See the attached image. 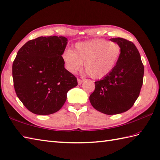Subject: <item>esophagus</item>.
I'll list each match as a JSON object with an SVG mask.
<instances>
[{
	"label": "esophagus",
	"mask_w": 160,
	"mask_h": 160,
	"mask_svg": "<svg viewBox=\"0 0 160 160\" xmlns=\"http://www.w3.org/2000/svg\"><path fill=\"white\" fill-rule=\"evenodd\" d=\"M84 81V79H80V78H78V84H81Z\"/></svg>",
	"instance_id": "obj_1"
}]
</instances>
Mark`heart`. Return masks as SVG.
<instances>
[{
    "mask_svg": "<svg viewBox=\"0 0 160 160\" xmlns=\"http://www.w3.org/2000/svg\"><path fill=\"white\" fill-rule=\"evenodd\" d=\"M121 53L122 47L118 43L94 39L76 43L74 51H65L62 58L67 69L71 73L80 71L84 62L87 73L94 79H100L113 71Z\"/></svg>",
    "mask_w": 160,
    "mask_h": 160,
    "instance_id": "obj_1",
    "label": "heart"
}]
</instances>
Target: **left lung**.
Here are the masks:
<instances>
[{"mask_svg": "<svg viewBox=\"0 0 160 160\" xmlns=\"http://www.w3.org/2000/svg\"><path fill=\"white\" fill-rule=\"evenodd\" d=\"M110 40L121 46V56L113 71L95 82L96 89L89 100L95 109L115 115L133 106L143 84L144 68L139 51L131 41L122 38Z\"/></svg>", "mask_w": 160, "mask_h": 160, "instance_id": "obj_1", "label": "left lung"}]
</instances>
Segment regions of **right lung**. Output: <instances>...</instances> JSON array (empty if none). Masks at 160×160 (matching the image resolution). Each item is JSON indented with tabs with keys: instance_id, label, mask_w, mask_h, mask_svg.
Returning a JSON list of instances; mask_svg holds the SVG:
<instances>
[{
	"instance_id": "obj_1",
	"label": "right lung",
	"mask_w": 160,
	"mask_h": 160,
	"mask_svg": "<svg viewBox=\"0 0 160 160\" xmlns=\"http://www.w3.org/2000/svg\"><path fill=\"white\" fill-rule=\"evenodd\" d=\"M67 39L38 37L29 40L17 53L12 65L13 87L24 106L37 115L58 111L67 93L78 85L77 78L64 68Z\"/></svg>"
}]
</instances>
